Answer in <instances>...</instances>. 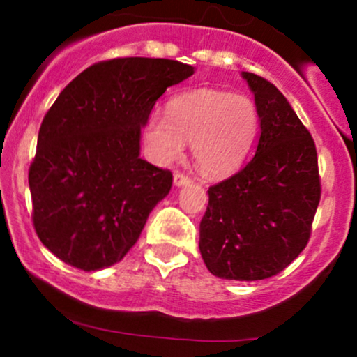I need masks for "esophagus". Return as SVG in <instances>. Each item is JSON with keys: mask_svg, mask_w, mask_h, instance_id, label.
Masks as SVG:
<instances>
[{"mask_svg": "<svg viewBox=\"0 0 357 357\" xmlns=\"http://www.w3.org/2000/svg\"><path fill=\"white\" fill-rule=\"evenodd\" d=\"M190 183H192V179H190L186 174H183V172H176L174 174V185L176 186H185V185H190Z\"/></svg>", "mask_w": 357, "mask_h": 357, "instance_id": "34e87169", "label": "esophagus"}]
</instances>
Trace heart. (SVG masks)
Here are the masks:
<instances>
[{"mask_svg":"<svg viewBox=\"0 0 357 357\" xmlns=\"http://www.w3.org/2000/svg\"><path fill=\"white\" fill-rule=\"evenodd\" d=\"M259 128L257 107L248 96L199 89L174 96L167 117L152 114L145 138L160 162H172L192 143V155L207 178H222L242 165Z\"/></svg>","mask_w":357,"mask_h":357,"instance_id":"obj_1","label":"heart"}]
</instances>
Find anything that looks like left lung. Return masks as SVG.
Returning a JSON list of instances; mask_svg holds the SVG:
<instances>
[{"instance_id": "left-lung-1", "label": "left lung", "mask_w": 357, "mask_h": 357, "mask_svg": "<svg viewBox=\"0 0 357 357\" xmlns=\"http://www.w3.org/2000/svg\"><path fill=\"white\" fill-rule=\"evenodd\" d=\"M261 136L250 162L208 188L199 248L214 276L255 282L278 275L309 242L321 197L312 136L280 89L242 72Z\"/></svg>"}]
</instances>
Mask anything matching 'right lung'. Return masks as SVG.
<instances>
[{"label":"right lung","mask_w":357,"mask_h":357,"mask_svg":"<svg viewBox=\"0 0 357 357\" xmlns=\"http://www.w3.org/2000/svg\"><path fill=\"white\" fill-rule=\"evenodd\" d=\"M195 68L129 56L95 63L46 112L29 169L32 222L60 261L96 271L138 242L172 186L167 169L139 158L142 128L169 86Z\"/></svg>","instance_id":"add662e5"}]
</instances>
